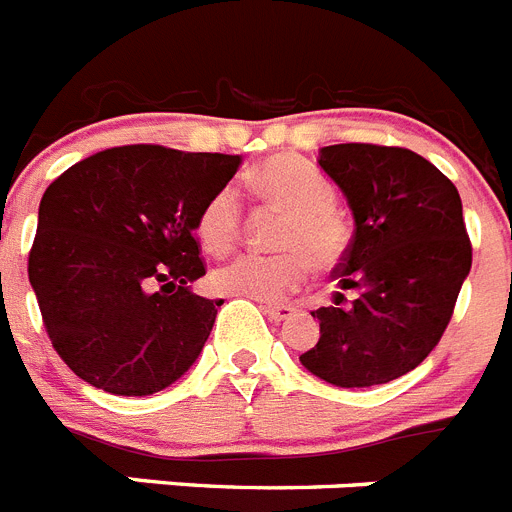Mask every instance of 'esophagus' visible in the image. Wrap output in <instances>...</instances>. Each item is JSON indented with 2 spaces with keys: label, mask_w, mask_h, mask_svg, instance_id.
<instances>
[{
  "label": "esophagus",
  "mask_w": 512,
  "mask_h": 512,
  "mask_svg": "<svg viewBox=\"0 0 512 512\" xmlns=\"http://www.w3.org/2000/svg\"><path fill=\"white\" fill-rule=\"evenodd\" d=\"M265 309V314H268L270 319H275V322H281V319H288L293 314V306L291 304H265L262 306Z\"/></svg>",
  "instance_id": "34e87169"
}]
</instances>
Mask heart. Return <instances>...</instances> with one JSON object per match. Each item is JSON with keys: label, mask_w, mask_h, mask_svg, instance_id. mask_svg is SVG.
Here are the masks:
<instances>
[{"label": "heart", "mask_w": 512, "mask_h": 512, "mask_svg": "<svg viewBox=\"0 0 512 512\" xmlns=\"http://www.w3.org/2000/svg\"><path fill=\"white\" fill-rule=\"evenodd\" d=\"M247 188L265 206L288 213L278 244L281 255H239L213 273V286L229 296L275 301L299 288L309 275V260L330 268L345 250V226L335 216L330 180L299 157H270L247 175ZM242 203L224 185L198 213V237L211 252H226L242 234Z\"/></svg>", "instance_id": "b5f03b06"}]
</instances>
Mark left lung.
Returning a JSON list of instances; mask_svg holds the SVG:
<instances>
[{"label": "left lung", "instance_id": "obj_1", "mask_svg": "<svg viewBox=\"0 0 512 512\" xmlns=\"http://www.w3.org/2000/svg\"><path fill=\"white\" fill-rule=\"evenodd\" d=\"M317 162L345 195L355 229L337 265L335 304L311 311L319 340L299 361L342 389L389 384L438 345L471 270L459 190L399 146H322Z\"/></svg>", "mask_w": 512, "mask_h": 512}]
</instances>
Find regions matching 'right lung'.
<instances>
[{"mask_svg":"<svg viewBox=\"0 0 512 512\" xmlns=\"http://www.w3.org/2000/svg\"><path fill=\"white\" fill-rule=\"evenodd\" d=\"M239 154L133 144L71 164L46 188L30 286L61 361L118 397L167 389L198 361L224 301L190 283L198 213Z\"/></svg>","mask_w":512,"mask_h":512,"instance_id":"1","label":"right lung"}]
</instances>
